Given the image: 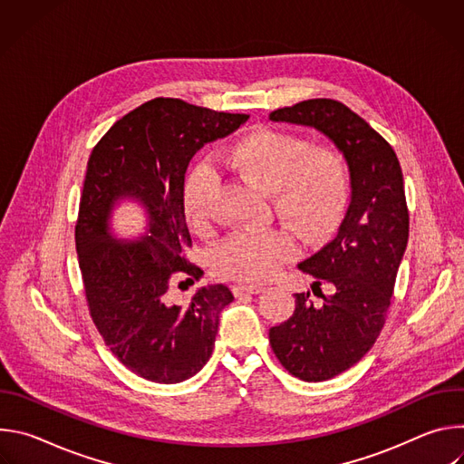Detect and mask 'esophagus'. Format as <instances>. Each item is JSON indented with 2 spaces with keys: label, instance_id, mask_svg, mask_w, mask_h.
Here are the masks:
<instances>
[{
  "label": "esophagus",
  "instance_id": "34e87169",
  "mask_svg": "<svg viewBox=\"0 0 464 464\" xmlns=\"http://www.w3.org/2000/svg\"><path fill=\"white\" fill-rule=\"evenodd\" d=\"M262 290H264V288H262L260 285H235V286H233V292H235L237 297L246 295V294L256 295V294H260Z\"/></svg>",
  "mask_w": 464,
  "mask_h": 464
}]
</instances>
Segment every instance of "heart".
Here are the masks:
<instances>
[{
  "instance_id": "heart-1",
  "label": "heart",
  "mask_w": 464,
  "mask_h": 464,
  "mask_svg": "<svg viewBox=\"0 0 464 464\" xmlns=\"http://www.w3.org/2000/svg\"><path fill=\"white\" fill-rule=\"evenodd\" d=\"M222 165L255 187L268 190L276 217L290 224L303 238L314 240L334 226L349 190L343 158L326 147L308 143L286 131L260 128L235 141ZM217 172L198 163L185 179L181 204L187 224L204 233L215 215ZM294 251V238L281 229L238 231L211 253L218 277L264 281L272 277Z\"/></svg>"
}]
</instances>
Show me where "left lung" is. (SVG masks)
<instances>
[{"instance_id":"left-lung-1","label":"left lung","mask_w":464,"mask_h":464,"mask_svg":"<svg viewBox=\"0 0 464 464\" xmlns=\"http://www.w3.org/2000/svg\"><path fill=\"white\" fill-rule=\"evenodd\" d=\"M276 122L315 128L345 156L351 204L336 237L299 264L315 277L295 294V310L270 328L281 365L303 382H323L358 363L374 345L402 262L410 213L402 169L392 147L358 113L333 99H310L270 113ZM334 290L326 296L320 283Z\"/></svg>"}]
</instances>
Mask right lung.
Wrapping results in <instances>:
<instances>
[{"label":"right lung","mask_w":464,"mask_h":464,"mask_svg":"<svg viewBox=\"0 0 464 464\" xmlns=\"http://www.w3.org/2000/svg\"><path fill=\"white\" fill-rule=\"evenodd\" d=\"M247 119L158 97L119 119L88 160L75 226L88 308L110 351L145 380L183 382L213 354L231 290L204 286L187 306L172 304L167 292L176 276L190 283L204 276L183 255L192 246L181 204L188 161ZM122 199L148 213V233L136 241H119L109 229Z\"/></svg>","instance_id":"add662e5"}]
</instances>
